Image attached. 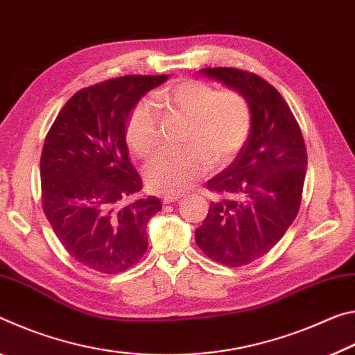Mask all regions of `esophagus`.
Wrapping results in <instances>:
<instances>
[{
  "label": "esophagus",
  "instance_id": "esophagus-1",
  "mask_svg": "<svg viewBox=\"0 0 355 355\" xmlns=\"http://www.w3.org/2000/svg\"><path fill=\"white\" fill-rule=\"evenodd\" d=\"M181 198V195H164L162 196V201H164V205H171V202H176Z\"/></svg>",
  "mask_w": 355,
  "mask_h": 355
}]
</instances>
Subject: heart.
I'll return each mask as SVG.
<instances>
[{
	"instance_id": "b5f03b06",
	"label": "heart",
	"mask_w": 355,
	"mask_h": 355,
	"mask_svg": "<svg viewBox=\"0 0 355 355\" xmlns=\"http://www.w3.org/2000/svg\"><path fill=\"white\" fill-rule=\"evenodd\" d=\"M155 98L187 118L182 143L165 150L146 166L148 187L165 195L190 189L209 168L230 165L252 132V108L239 91H218L201 80H181L159 91ZM125 138L137 155H153L160 144V113L153 98H141L127 119Z\"/></svg>"
}]
</instances>
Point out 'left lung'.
Segmentation results:
<instances>
[{
  "mask_svg": "<svg viewBox=\"0 0 355 355\" xmlns=\"http://www.w3.org/2000/svg\"><path fill=\"white\" fill-rule=\"evenodd\" d=\"M202 72L239 91L252 108L248 141L207 189L212 201L195 241L207 258L241 267L269 253L297 216L306 173V148L291 108L257 73L234 67Z\"/></svg>",
  "mask_w": 355,
  "mask_h": 355,
  "instance_id": "obj_1",
  "label": "left lung"
}]
</instances>
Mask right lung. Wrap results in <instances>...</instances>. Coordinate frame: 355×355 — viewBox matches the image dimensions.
Masks as SVG:
<instances>
[{"instance_id": "add662e5", "label": "right lung", "mask_w": 355, "mask_h": 355, "mask_svg": "<svg viewBox=\"0 0 355 355\" xmlns=\"http://www.w3.org/2000/svg\"><path fill=\"white\" fill-rule=\"evenodd\" d=\"M168 75H124L69 98L45 137L40 191L46 220L78 263L102 274L135 266L148 250L146 225L162 209L143 187L125 143L127 118Z\"/></svg>"}]
</instances>
